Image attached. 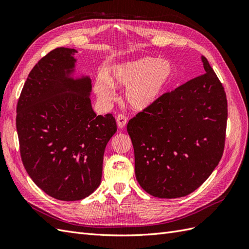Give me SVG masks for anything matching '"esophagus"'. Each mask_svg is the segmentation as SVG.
<instances>
[{
    "instance_id": "obj_1",
    "label": "esophagus",
    "mask_w": 249,
    "mask_h": 249,
    "mask_svg": "<svg viewBox=\"0 0 249 249\" xmlns=\"http://www.w3.org/2000/svg\"><path fill=\"white\" fill-rule=\"evenodd\" d=\"M116 122H117V125L119 129H123V127H124L127 123V118H126V116H124L123 114H119L116 117Z\"/></svg>"
}]
</instances>
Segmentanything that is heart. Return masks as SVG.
<instances>
[{
	"label": "heart",
	"instance_id": "obj_1",
	"mask_svg": "<svg viewBox=\"0 0 249 249\" xmlns=\"http://www.w3.org/2000/svg\"><path fill=\"white\" fill-rule=\"evenodd\" d=\"M172 66L167 61L144 57L135 61L115 65L108 80H95L94 90L102 102L108 103L114 96L113 87H127L124 99L134 110H144L155 104L164 92L172 78Z\"/></svg>",
	"mask_w": 249,
	"mask_h": 249
}]
</instances>
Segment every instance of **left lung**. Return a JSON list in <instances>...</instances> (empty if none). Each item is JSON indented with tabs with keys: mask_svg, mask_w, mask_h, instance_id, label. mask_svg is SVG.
Masks as SVG:
<instances>
[{
	"mask_svg": "<svg viewBox=\"0 0 249 249\" xmlns=\"http://www.w3.org/2000/svg\"><path fill=\"white\" fill-rule=\"evenodd\" d=\"M201 60L205 73L163 93L127 123L136 178L155 197L192 193L223 155L227 94L207 58Z\"/></svg>",
	"mask_w": 249,
	"mask_h": 249,
	"instance_id": "1",
	"label": "left lung"
}]
</instances>
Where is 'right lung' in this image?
Returning <instances> with one entry per match:
<instances>
[{
    "label": "right lung",
    "mask_w": 249,
    "mask_h": 249,
    "mask_svg": "<svg viewBox=\"0 0 249 249\" xmlns=\"http://www.w3.org/2000/svg\"><path fill=\"white\" fill-rule=\"evenodd\" d=\"M74 49L57 48L30 71L17 106L22 164L40 189L59 200L87 197L102 179L105 148L116 133L112 114L91 107V80L67 78Z\"/></svg>",
    "instance_id": "right-lung-1"
}]
</instances>
